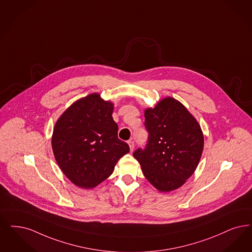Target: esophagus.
<instances>
[{"label": "esophagus", "mask_w": 252, "mask_h": 252, "mask_svg": "<svg viewBox=\"0 0 252 252\" xmlns=\"http://www.w3.org/2000/svg\"><path fill=\"white\" fill-rule=\"evenodd\" d=\"M128 145H129V148H130V151L132 152L134 150V147H135V145H134V141H128Z\"/></svg>", "instance_id": "obj_1"}]
</instances>
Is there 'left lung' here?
<instances>
[{
	"mask_svg": "<svg viewBox=\"0 0 252 252\" xmlns=\"http://www.w3.org/2000/svg\"><path fill=\"white\" fill-rule=\"evenodd\" d=\"M146 147L134 152L145 178L159 191L182 187L198 167L203 150L201 126L181 102L168 96L144 111Z\"/></svg>",
	"mask_w": 252,
	"mask_h": 252,
	"instance_id": "left-lung-1",
	"label": "left lung"
}]
</instances>
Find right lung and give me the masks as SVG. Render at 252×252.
Listing matches in <instances>:
<instances>
[{
	"instance_id": "obj_1",
	"label": "right lung",
	"mask_w": 252,
	"mask_h": 252,
	"mask_svg": "<svg viewBox=\"0 0 252 252\" xmlns=\"http://www.w3.org/2000/svg\"><path fill=\"white\" fill-rule=\"evenodd\" d=\"M113 103L94 93L75 101L57 120L51 137L54 158L63 174L81 189H93L111 176L129 152L118 139Z\"/></svg>"
}]
</instances>
